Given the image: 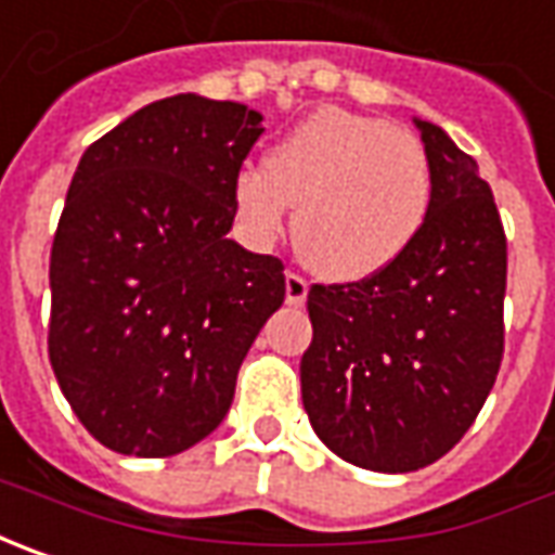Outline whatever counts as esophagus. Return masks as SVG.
Returning a JSON list of instances; mask_svg holds the SVG:
<instances>
[{
  "mask_svg": "<svg viewBox=\"0 0 555 555\" xmlns=\"http://www.w3.org/2000/svg\"><path fill=\"white\" fill-rule=\"evenodd\" d=\"M307 292H310L307 279L297 276V273H285V300H288L292 307H300V304L307 300Z\"/></svg>",
  "mask_w": 555,
  "mask_h": 555,
  "instance_id": "34e87169",
  "label": "esophagus"
}]
</instances>
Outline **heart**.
Here are the masks:
<instances>
[{"mask_svg":"<svg viewBox=\"0 0 555 555\" xmlns=\"http://www.w3.org/2000/svg\"><path fill=\"white\" fill-rule=\"evenodd\" d=\"M233 196L258 242L279 240L295 205L300 260L322 279L359 282L387 270L421 233L433 168L409 131L325 106L270 150L267 168H242Z\"/></svg>","mask_w":555,"mask_h":555,"instance_id":"1","label":"heart"}]
</instances>
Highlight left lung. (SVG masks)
I'll list each match as a JSON object with an SVG mask.
<instances>
[{
  "instance_id": "left-lung-1",
  "label": "left lung",
  "mask_w": 555,
  "mask_h": 555,
  "mask_svg": "<svg viewBox=\"0 0 555 555\" xmlns=\"http://www.w3.org/2000/svg\"><path fill=\"white\" fill-rule=\"evenodd\" d=\"M414 125L433 168L421 233L387 270L307 295V417L337 457L374 473L449 454L504 356L506 236L491 186L439 125Z\"/></svg>"
}]
</instances>
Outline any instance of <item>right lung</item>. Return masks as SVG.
Here are the masks:
<instances>
[{"label":"right lung","mask_w":555,"mask_h":555,"mask_svg":"<svg viewBox=\"0 0 555 555\" xmlns=\"http://www.w3.org/2000/svg\"><path fill=\"white\" fill-rule=\"evenodd\" d=\"M260 122L236 101L175 94L79 159L51 245L49 356L106 449L168 457L218 430L285 300L282 260L227 240Z\"/></svg>","instance_id":"right-lung-1"}]
</instances>
